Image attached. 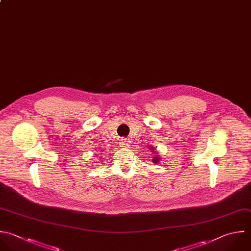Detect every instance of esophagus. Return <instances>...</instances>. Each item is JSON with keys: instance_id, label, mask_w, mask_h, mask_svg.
<instances>
[{"instance_id": "34e87169", "label": "esophagus", "mask_w": 251, "mask_h": 251, "mask_svg": "<svg viewBox=\"0 0 251 251\" xmlns=\"http://www.w3.org/2000/svg\"><path fill=\"white\" fill-rule=\"evenodd\" d=\"M120 141H121L120 144L122 145V147H128L129 144H130V142L127 139H125V138H122Z\"/></svg>"}]
</instances>
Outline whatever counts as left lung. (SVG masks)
<instances>
[{
  "label": "left lung",
  "mask_w": 251,
  "mask_h": 251,
  "mask_svg": "<svg viewBox=\"0 0 251 251\" xmlns=\"http://www.w3.org/2000/svg\"><path fill=\"white\" fill-rule=\"evenodd\" d=\"M153 162L154 163H158L159 162V158L156 156V157H154V159H153Z\"/></svg>",
  "instance_id": "8db88e82"
}]
</instances>
